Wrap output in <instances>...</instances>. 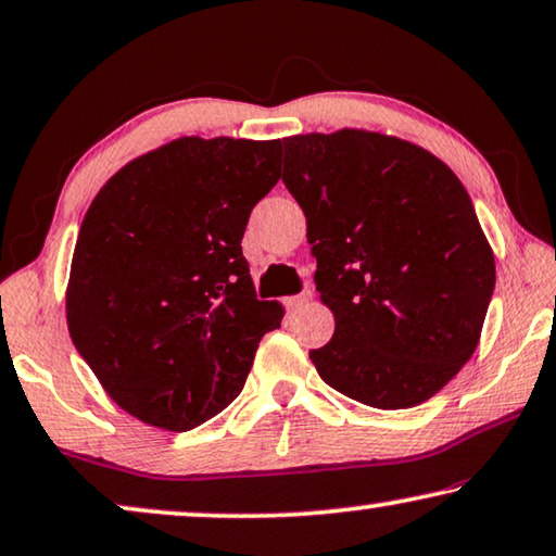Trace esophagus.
I'll list each match as a JSON object with an SVG mask.
<instances>
[{"label": "esophagus", "mask_w": 556, "mask_h": 556, "mask_svg": "<svg viewBox=\"0 0 556 556\" xmlns=\"http://www.w3.org/2000/svg\"><path fill=\"white\" fill-rule=\"evenodd\" d=\"M308 301H311V291H303V293H298L293 298H288V308L301 311L303 305H308Z\"/></svg>", "instance_id": "34e87169"}]
</instances>
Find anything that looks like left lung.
<instances>
[{"label": "left lung", "mask_w": 556, "mask_h": 556, "mask_svg": "<svg viewBox=\"0 0 556 556\" xmlns=\"http://www.w3.org/2000/svg\"><path fill=\"white\" fill-rule=\"evenodd\" d=\"M283 148V182L336 318L313 366L366 406L424 404L477 351L494 293V253L469 192L437 155L391 135L345 127Z\"/></svg>", "instance_id": "1"}]
</instances>
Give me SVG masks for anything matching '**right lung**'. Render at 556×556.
I'll return each mask as SVG.
<instances>
[{"label": "right lung", "instance_id": "right-lung-1", "mask_svg": "<svg viewBox=\"0 0 556 556\" xmlns=\"http://www.w3.org/2000/svg\"><path fill=\"white\" fill-rule=\"evenodd\" d=\"M280 140L178 138L112 175L72 255L67 328L115 404L190 431L243 391L283 305L258 301L243 240Z\"/></svg>", "mask_w": 556, "mask_h": 556}]
</instances>
